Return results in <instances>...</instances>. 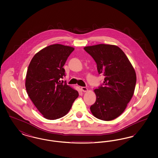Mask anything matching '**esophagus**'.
<instances>
[{
    "label": "esophagus",
    "mask_w": 158,
    "mask_h": 158,
    "mask_svg": "<svg viewBox=\"0 0 158 158\" xmlns=\"http://www.w3.org/2000/svg\"><path fill=\"white\" fill-rule=\"evenodd\" d=\"M81 90H82L83 92H86L88 91V88L86 87H81Z\"/></svg>",
    "instance_id": "34e87169"
}]
</instances>
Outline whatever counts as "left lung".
<instances>
[{
  "label": "left lung",
  "mask_w": 158,
  "mask_h": 158,
  "mask_svg": "<svg viewBox=\"0 0 158 158\" xmlns=\"http://www.w3.org/2000/svg\"><path fill=\"white\" fill-rule=\"evenodd\" d=\"M95 61L99 74L104 81L94 90L97 99L90 107L98 119L113 120L124 112L132 98L136 83L135 70L118 47L98 44L84 47Z\"/></svg>",
  "instance_id": "8db88e82"
}]
</instances>
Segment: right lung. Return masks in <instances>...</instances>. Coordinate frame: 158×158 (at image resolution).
<instances>
[{"instance_id":"right-lung-1","label":"right lung","mask_w":158,"mask_h":158,"mask_svg":"<svg viewBox=\"0 0 158 158\" xmlns=\"http://www.w3.org/2000/svg\"><path fill=\"white\" fill-rule=\"evenodd\" d=\"M74 48L61 44L46 47L35 54L28 68L25 87L38 110L48 120L66 115L79 96L77 90L60 81L63 66Z\"/></svg>"}]
</instances>
